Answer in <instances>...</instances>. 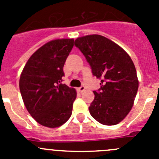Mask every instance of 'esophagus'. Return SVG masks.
Instances as JSON below:
<instances>
[{"mask_svg": "<svg viewBox=\"0 0 159 159\" xmlns=\"http://www.w3.org/2000/svg\"><path fill=\"white\" fill-rule=\"evenodd\" d=\"M84 90H85V86H84V85H82V86L79 88V91H80V92H83Z\"/></svg>", "mask_w": 159, "mask_h": 159, "instance_id": "obj_1", "label": "esophagus"}]
</instances>
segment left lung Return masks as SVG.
<instances>
[{"label": "left lung", "mask_w": 159, "mask_h": 159, "mask_svg": "<svg viewBox=\"0 0 159 159\" xmlns=\"http://www.w3.org/2000/svg\"><path fill=\"white\" fill-rule=\"evenodd\" d=\"M75 47L84 54L92 74L101 79L89 107L91 116L101 124H118L131 110L139 88L134 64L117 43L100 35L77 38Z\"/></svg>", "instance_id": "1"}]
</instances>
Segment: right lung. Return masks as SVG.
Returning <instances> with one entry per match:
<instances>
[{
	"label": "right lung",
	"mask_w": 159,
	"mask_h": 159,
	"mask_svg": "<svg viewBox=\"0 0 159 159\" xmlns=\"http://www.w3.org/2000/svg\"><path fill=\"white\" fill-rule=\"evenodd\" d=\"M73 39L48 42L29 59L20 77V91L32 117L42 126L60 127L71 116L76 92L61 84Z\"/></svg>",
	"instance_id": "obj_1"
}]
</instances>
